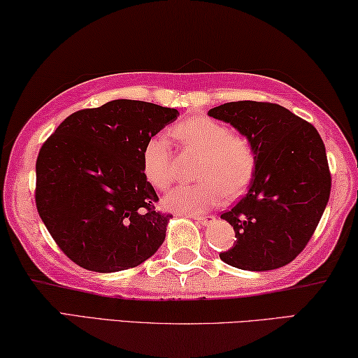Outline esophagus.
Segmentation results:
<instances>
[{
    "label": "esophagus",
    "mask_w": 358,
    "mask_h": 358,
    "mask_svg": "<svg viewBox=\"0 0 358 358\" xmlns=\"http://www.w3.org/2000/svg\"><path fill=\"white\" fill-rule=\"evenodd\" d=\"M193 218H195L198 223L204 224V227H206V224H210V223L215 222V217L214 215H206V217L203 215V217H193Z\"/></svg>",
    "instance_id": "esophagus-1"
}]
</instances>
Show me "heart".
<instances>
[{
  "label": "heart",
  "instance_id": "b5f03b06",
  "mask_svg": "<svg viewBox=\"0 0 358 358\" xmlns=\"http://www.w3.org/2000/svg\"><path fill=\"white\" fill-rule=\"evenodd\" d=\"M184 149L201 155L195 184L178 185L166 193L169 210L196 215L236 198L248 189L258 166V152L247 135L231 131L227 125L208 116H190L169 130ZM144 178L155 189L165 190L173 182V157L169 143L160 135L149 138L143 148Z\"/></svg>",
  "mask_w": 358,
  "mask_h": 358
}]
</instances>
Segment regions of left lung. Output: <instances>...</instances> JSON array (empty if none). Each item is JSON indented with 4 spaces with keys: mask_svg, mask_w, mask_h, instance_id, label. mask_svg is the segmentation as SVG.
I'll list each match as a JSON object with an SVG mask.
<instances>
[{
    "mask_svg": "<svg viewBox=\"0 0 358 358\" xmlns=\"http://www.w3.org/2000/svg\"><path fill=\"white\" fill-rule=\"evenodd\" d=\"M209 116L234 125L258 152L248 193L222 214L236 241L220 259L253 272L289 264L310 242L329 203L331 174L321 135L308 121L271 102L223 103Z\"/></svg>",
    "mask_w": 358,
    "mask_h": 358,
    "instance_id": "1",
    "label": "left lung"
}]
</instances>
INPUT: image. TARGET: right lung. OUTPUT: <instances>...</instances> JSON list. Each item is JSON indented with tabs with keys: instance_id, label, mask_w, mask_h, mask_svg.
Wrapping results in <instances>:
<instances>
[{
	"instance_id": "1",
	"label": "right lung",
	"mask_w": 358,
	"mask_h": 358,
	"mask_svg": "<svg viewBox=\"0 0 358 358\" xmlns=\"http://www.w3.org/2000/svg\"><path fill=\"white\" fill-rule=\"evenodd\" d=\"M178 110L111 100L72 113L42 144L36 208L56 245L75 264L108 273L136 267L165 241L171 214L144 178L143 148Z\"/></svg>"
}]
</instances>
